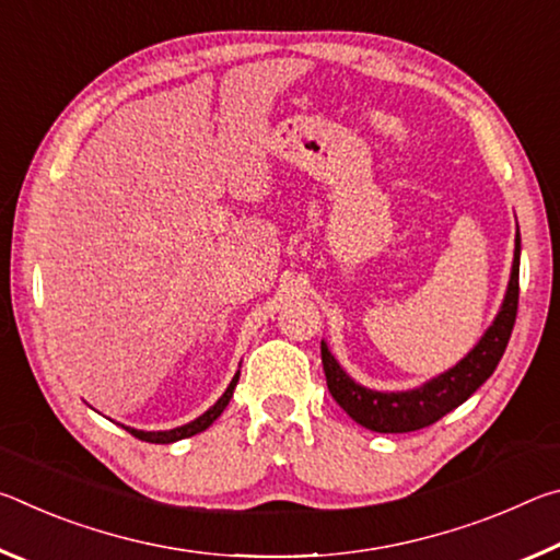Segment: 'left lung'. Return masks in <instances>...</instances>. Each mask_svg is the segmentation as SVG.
Returning a JSON list of instances; mask_svg holds the SVG:
<instances>
[{"label": "left lung", "mask_w": 560, "mask_h": 560, "mask_svg": "<svg viewBox=\"0 0 560 560\" xmlns=\"http://www.w3.org/2000/svg\"><path fill=\"white\" fill-rule=\"evenodd\" d=\"M518 259L521 236L516 226V249L514 261H511L509 287L494 320L479 338V343L457 365L434 375L432 381L422 383L420 387L387 393L360 385L340 368L326 340H320V360H324L326 383L334 400L365 430L385 434L430 428L440 417L459 407L471 393H477L481 383H487V377L497 371L499 360L504 355L518 308Z\"/></svg>", "instance_id": "1"}]
</instances>
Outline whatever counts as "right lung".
Returning <instances> with one entry per match:
<instances>
[{"mask_svg": "<svg viewBox=\"0 0 560 560\" xmlns=\"http://www.w3.org/2000/svg\"><path fill=\"white\" fill-rule=\"evenodd\" d=\"M236 383H240V371H236V375L232 377V383L226 385V390L222 393L220 400H217V402L210 407V410L202 412V415L197 417V420H192V422L179 424V428H173V430H158V432H145V430L126 428V424H120V428L128 430V432L132 434V438H138V440H143V442H153V444H173V442H177V440L192 438V434L205 432V430L210 428V424L217 420V417H220V415L224 412V407L230 405V400H232Z\"/></svg>", "mask_w": 560, "mask_h": 560, "instance_id": "add662e5", "label": "right lung"}]
</instances>
